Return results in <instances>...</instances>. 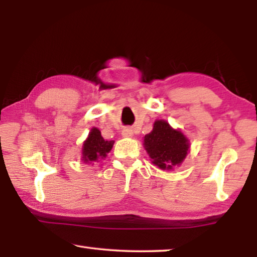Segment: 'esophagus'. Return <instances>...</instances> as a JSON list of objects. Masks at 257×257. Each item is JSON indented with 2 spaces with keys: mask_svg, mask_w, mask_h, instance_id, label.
I'll return each mask as SVG.
<instances>
[{
  "mask_svg": "<svg viewBox=\"0 0 257 257\" xmlns=\"http://www.w3.org/2000/svg\"><path fill=\"white\" fill-rule=\"evenodd\" d=\"M121 134L123 137H133V135H134L133 130H130V129H123Z\"/></svg>",
  "mask_w": 257,
  "mask_h": 257,
  "instance_id": "obj_1",
  "label": "esophagus"
}]
</instances>
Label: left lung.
I'll list each match as a JSON object with an SVG mask.
<instances>
[{
  "mask_svg": "<svg viewBox=\"0 0 257 257\" xmlns=\"http://www.w3.org/2000/svg\"><path fill=\"white\" fill-rule=\"evenodd\" d=\"M144 146L152 163L162 170L181 165L190 148L188 138L166 120H156L152 132L145 136Z\"/></svg>",
  "mask_w": 257,
  "mask_h": 257,
  "instance_id": "left-lung-1",
  "label": "left lung"
}]
</instances>
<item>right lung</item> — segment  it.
<instances>
[{
  "label": "right lung",
  "instance_id": "obj_1",
  "mask_svg": "<svg viewBox=\"0 0 257 257\" xmlns=\"http://www.w3.org/2000/svg\"><path fill=\"white\" fill-rule=\"evenodd\" d=\"M113 140H105L101 137L100 130L92 128L88 135V138L84 141L83 145V162L88 165H94V162H98L99 159H103L107 157V154L112 149Z\"/></svg>",
  "mask_w": 257,
  "mask_h": 257
}]
</instances>
